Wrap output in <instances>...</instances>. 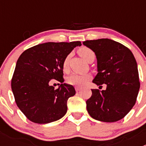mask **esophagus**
Instances as JSON below:
<instances>
[{
  "mask_svg": "<svg viewBox=\"0 0 146 146\" xmlns=\"http://www.w3.org/2000/svg\"><path fill=\"white\" fill-rule=\"evenodd\" d=\"M75 89H76V92H78V91H80V90H81V88H80V87H76Z\"/></svg>",
  "mask_w": 146,
  "mask_h": 146,
  "instance_id": "34e87169",
  "label": "esophagus"
}]
</instances>
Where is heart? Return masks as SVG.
Instances as JSON below:
<instances>
[{
	"label": "heart",
	"mask_w": 146,
	"mask_h": 146,
	"mask_svg": "<svg viewBox=\"0 0 146 146\" xmlns=\"http://www.w3.org/2000/svg\"><path fill=\"white\" fill-rule=\"evenodd\" d=\"M78 54H80V56L83 58L85 61H88L92 57H95V53L91 50L90 48L88 47H81L78 50ZM70 56L68 55L66 58H64L63 61L62 68L64 71L68 70V62ZM90 78V75L89 74H78V73H73L70 75L67 79L68 83L72 85H76V86H81L84 85L89 79Z\"/></svg>",
	"instance_id": "obj_1"
}]
</instances>
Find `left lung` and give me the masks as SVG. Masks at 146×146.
<instances>
[{"label":"left lung","mask_w":146,"mask_h":146,"mask_svg":"<svg viewBox=\"0 0 146 146\" xmlns=\"http://www.w3.org/2000/svg\"><path fill=\"white\" fill-rule=\"evenodd\" d=\"M98 61V74L92 82L106 84L105 90H92L86 101L91 117L104 122L123 119L136 103L140 88L137 63L129 48L110 39L87 40Z\"/></svg>","instance_id":"1"}]
</instances>
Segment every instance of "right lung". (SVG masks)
I'll use <instances>...</instances> for the list:
<instances>
[{"instance_id": "obj_1", "label": "right lung", "mask_w": 146, "mask_h": 146, "mask_svg": "<svg viewBox=\"0 0 146 146\" xmlns=\"http://www.w3.org/2000/svg\"><path fill=\"white\" fill-rule=\"evenodd\" d=\"M80 42H47L25 50L19 57L11 80L17 107L36 123L58 120L67 111V101L76 94L73 85L64 83V58ZM55 79L62 82L57 89L49 85Z\"/></svg>"}]
</instances>
